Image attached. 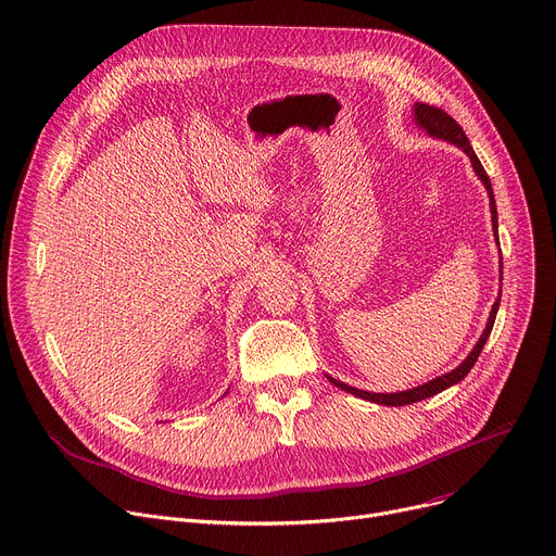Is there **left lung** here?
<instances>
[{
	"mask_svg": "<svg viewBox=\"0 0 556 556\" xmlns=\"http://www.w3.org/2000/svg\"><path fill=\"white\" fill-rule=\"evenodd\" d=\"M413 113H415V124H417L421 130H426V132H428L430 137H434V139H443V141H447V143L459 146V148L464 150V153L470 157L472 168H475L477 177L483 181V186H485V190H488V197H490L492 228H494V239H496V243H498V237H496L498 217H496V204H494L492 184H490V177L485 175V170H483L479 157L475 155V150H472V146H470V141H468V137H466V132H464V128H462L457 122H454L447 113H443L441 109L428 106V104H415ZM498 301H501V290H498L496 301L492 304V311H490L485 330L481 332V337H479L477 345L472 348L470 355H468L457 368H454V370H450V372H445V375H441V377H434L432 381H428V383H424V386H417V388H410V390H403V392H368V390L352 388V386H348V383H343V381H337V379H332V377H328V375H326V377H328V381L334 383L337 388H341V390H345V392H350V394H355V396H359V399H364V401L379 403V406H394V408H396V406H408V403H417V401H421V399L434 396V394H439L441 390H445V388H450V386H454V383H459L462 379H466V375L472 370L475 362L479 359L481 350H483V345H485V341H488V337H490V332H492V326H494V319H496V311H498Z\"/></svg>",
	"mask_w": 556,
	"mask_h": 556,
	"instance_id": "1",
	"label": "left lung"
}]
</instances>
